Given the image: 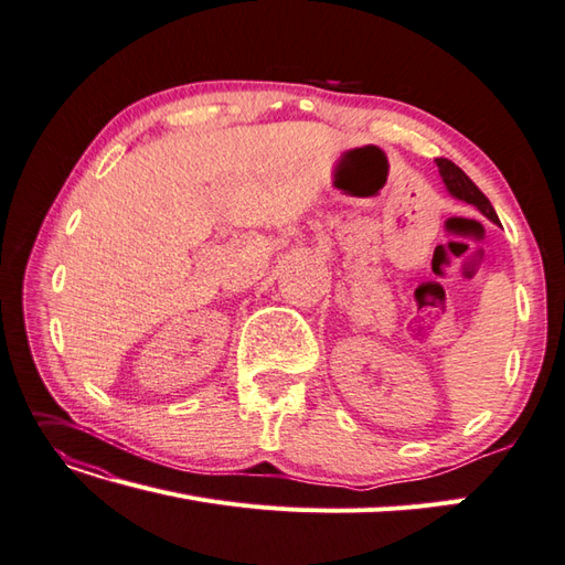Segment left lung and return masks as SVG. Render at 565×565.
<instances>
[{"mask_svg":"<svg viewBox=\"0 0 565 565\" xmlns=\"http://www.w3.org/2000/svg\"><path fill=\"white\" fill-rule=\"evenodd\" d=\"M437 167H439V173L444 179V185L446 191L451 193L454 198L468 202V205H475L477 210H480L487 220H491L494 224H499V216L494 212V207H491V202L487 200V195L477 188L466 171H462L460 167H456L451 159H437Z\"/></svg>","mask_w":565,"mask_h":565,"instance_id":"left-lung-1","label":"left lung"}]
</instances>
